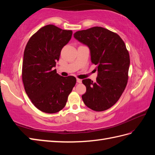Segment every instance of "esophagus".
Here are the masks:
<instances>
[{"mask_svg": "<svg viewBox=\"0 0 155 155\" xmlns=\"http://www.w3.org/2000/svg\"><path fill=\"white\" fill-rule=\"evenodd\" d=\"M77 82L78 83H82V80L80 79V78H77Z\"/></svg>", "mask_w": 155, "mask_h": 155, "instance_id": "1", "label": "esophagus"}]
</instances>
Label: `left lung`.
Instances as JSON below:
<instances>
[{"label": "left lung", "instance_id": "8db88e82", "mask_svg": "<svg viewBox=\"0 0 155 155\" xmlns=\"http://www.w3.org/2000/svg\"><path fill=\"white\" fill-rule=\"evenodd\" d=\"M74 37L89 47L92 63L97 66L95 83L83 80L87 88L83 101L94 111L106 110L118 101L127 86L130 57L126 45L119 35L101 27L77 31Z\"/></svg>", "mask_w": 155, "mask_h": 155}]
</instances>
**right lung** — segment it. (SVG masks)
<instances>
[{
    "label": "right lung",
    "mask_w": 155,
    "mask_h": 155,
    "mask_svg": "<svg viewBox=\"0 0 155 155\" xmlns=\"http://www.w3.org/2000/svg\"><path fill=\"white\" fill-rule=\"evenodd\" d=\"M72 31L48 25L29 39L24 52L22 78L26 93L38 110L56 113L63 108L77 79L57 73L56 62Z\"/></svg>",
    "instance_id": "right-lung-1"
}]
</instances>
